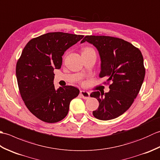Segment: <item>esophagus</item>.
<instances>
[{"mask_svg": "<svg viewBox=\"0 0 160 160\" xmlns=\"http://www.w3.org/2000/svg\"><path fill=\"white\" fill-rule=\"evenodd\" d=\"M80 96H82L83 99L87 100L88 98H89L90 93L86 91H80Z\"/></svg>", "mask_w": 160, "mask_h": 160, "instance_id": "1", "label": "esophagus"}]
</instances>
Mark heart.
<instances>
[{
  "label": "heart",
  "instance_id": "obj_1",
  "mask_svg": "<svg viewBox=\"0 0 160 160\" xmlns=\"http://www.w3.org/2000/svg\"><path fill=\"white\" fill-rule=\"evenodd\" d=\"M89 49H90V48H86L84 51H87V50H89Z\"/></svg>",
  "mask_w": 160,
  "mask_h": 160
}]
</instances>
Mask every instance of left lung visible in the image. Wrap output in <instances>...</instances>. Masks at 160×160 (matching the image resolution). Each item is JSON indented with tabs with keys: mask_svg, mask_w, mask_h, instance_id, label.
<instances>
[{
	"mask_svg": "<svg viewBox=\"0 0 160 160\" xmlns=\"http://www.w3.org/2000/svg\"><path fill=\"white\" fill-rule=\"evenodd\" d=\"M85 42L93 45L99 53V76L112 81L108 92L91 93L99 102L93 115L100 120H113L130 108L141 89L145 76L143 56L131 43L114 37L86 36L80 43Z\"/></svg>",
	"mask_w": 160,
	"mask_h": 160,
	"instance_id": "8db88e82",
	"label": "left lung"
}]
</instances>
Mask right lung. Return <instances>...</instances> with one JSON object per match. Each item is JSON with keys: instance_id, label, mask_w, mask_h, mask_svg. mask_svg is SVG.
I'll return each instance as SVG.
<instances>
[{"instance_id": "right-lung-1", "label": "right lung", "mask_w": 160, "mask_h": 160, "mask_svg": "<svg viewBox=\"0 0 160 160\" xmlns=\"http://www.w3.org/2000/svg\"><path fill=\"white\" fill-rule=\"evenodd\" d=\"M83 37L47 33L32 39L23 49L16 64L17 82L26 107L40 120H62L68 114L71 101L79 94L80 90L73 86L56 89L53 70L60 69L64 52Z\"/></svg>"}]
</instances>
